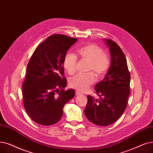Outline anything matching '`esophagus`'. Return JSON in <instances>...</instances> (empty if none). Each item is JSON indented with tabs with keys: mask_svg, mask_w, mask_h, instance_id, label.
Returning <instances> with one entry per match:
<instances>
[{
	"mask_svg": "<svg viewBox=\"0 0 153 153\" xmlns=\"http://www.w3.org/2000/svg\"><path fill=\"white\" fill-rule=\"evenodd\" d=\"M76 95L77 96H79V95H81V93L79 92H78L77 91H76Z\"/></svg>",
	"mask_w": 153,
	"mask_h": 153,
	"instance_id": "obj_1",
	"label": "esophagus"
}]
</instances>
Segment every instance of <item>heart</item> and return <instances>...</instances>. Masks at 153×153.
Listing matches in <instances>:
<instances>
[{
    "label": "heart",
    "mask_w": 153,
    "mask_h": 153,
    "mask_svg": "<svg viewBox=\"0 0 153 153\" xmlns=\"http://www.w3.org/2000/svg\"><path fill=\"white\" fill-rule=\"evenodd\" d=\"M77 53L82 60L89 62V72H94L97 78L104 76L109 67V58L105 54L102 48L94 44H89L79 48ZM76 56L68 52L64 56L63 65L69 75H73L76 72L77 64ZM95 77L92 73L86 75H77L69 81V86L79 92L88 91L90 86L94 84Z\"/></svg>",
    "instance_id": "obj_1"
}]
</instances>
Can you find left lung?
Here are the masks:
<instances>
[{
  "label": "left lung",
  "instance_id": "obj_1",
  "mask_svg": "<svg viewBox=\"0 0 153 153\" xmlns=\"http://www.w3.org/2000/svg\"><path fill=\"white\" fill-rule=\"evenodd\" d=\"M104 41L110 52V66L104 78L95 85L99 99L88 96L84 111L90 122L101 126L115 123L123 114L130 93L131 78L126 57L120 47L111 39Z\"/></svg>",
  "mask_w": 153,
  "mask_h": 153
}]
</instances>
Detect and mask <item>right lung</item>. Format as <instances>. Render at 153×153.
I'll return each instance as SVG.
<instances>
[{
  "instance_id": "right-lung-1",
  "label": "right lung",
  "mask_w": 153,
  "mask_h": 153,
  "mask_svg": "<svg viewBox=\"0 0 153 153\" xmlns=\"http://www.w3.org/2000/svg\"><path fill=\"white\" fill-rule=\"evenodd\" d=\"M77 39L55 34L40 44L27 64L22 84L24 108L34 122L44 126L61 120L63 108L75 96L73 89L65 91L63 61Z\"/></svg>"
}]
</instances>
